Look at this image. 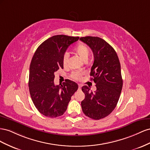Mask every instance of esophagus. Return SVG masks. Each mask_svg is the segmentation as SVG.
Here are the masks:
<instances>
[{
  "label": "esophagus",
  "instance_id": "1",
  "mask_svg": "<svg viewBox=\"0 0 150 150\" xmlns=\"http://www.w3.org/2000/svg\"><path fill=\"white\" fill-rule=\"evenodd\" d=\"M81 87H82V85H79V90H80V89H81Z\"/></svg>",
  "mask_w": 150,
  "mask_h": 150
}]
</instances>
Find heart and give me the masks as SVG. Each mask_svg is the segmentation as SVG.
Returning a JSON list of instances; mask_svg holds the SVG:
<instances>
[{"label": "heart", "instance_id": "1", "mask_svg": "<svg viewBox=\"0 0 150 150\" xmlns=\"http://www.w3.org/2000/svg\"><path fill=\"white\" fill-rule=\"evenodd\" d=\"M74 51L75 54H77L83 62H87L88 61L90 56V50L85 45L82 43L79 44L75 48ZM68 61H69V55L68 53H65L62 58V63L64 67H67ZM71 76L74 80H80L82 79V74L79 72H74L72 74Z\"/></svg>", "mask_w": 150, "mask_h": 150}]
</instances>
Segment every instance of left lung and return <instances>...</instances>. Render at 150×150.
<instances>
[{
    "instance_id": "1",
    "label": "left lung",
    "mask_w": 150,
    "mask_h": 150,
    "mask_svg": "<svg viewBox=\"0 0 150 150\" xmlns=\"http://www.w3.org/2000/svg\"><path fill=\"white\" fill-rule=\"evenodd\" d=\"M80 40L92 50L94 62L91 68V80L96 83V91L84 85L85 99L81 102L83 112L88 117L99 120L115 109L122 88L121 65L114 49L99 37H81Z\"/></svg>"
}]
</instances>
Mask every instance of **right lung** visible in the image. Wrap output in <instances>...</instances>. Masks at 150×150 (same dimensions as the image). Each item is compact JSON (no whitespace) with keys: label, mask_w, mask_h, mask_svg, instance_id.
I'll return each instance as SVG.
<instances>
[{"label":"right lung","mask_w":150,"mask_h":150,"mask_svg":"<svg viewBox=\"0 0 150 150\" xmlns=\"http://www.w3.org/2000/svg\"><path fill=\"white\" fill-rule=\"evenodd\" d=\"M79 37L57 35L40 45L33 55L29 68V89L36 108L42 115L51 118L62 115L78 85L68 80L54 85V72L63 68L62 58L68 47Z\"/></svg>","instance_id":"obj_1"}]
</instances>
